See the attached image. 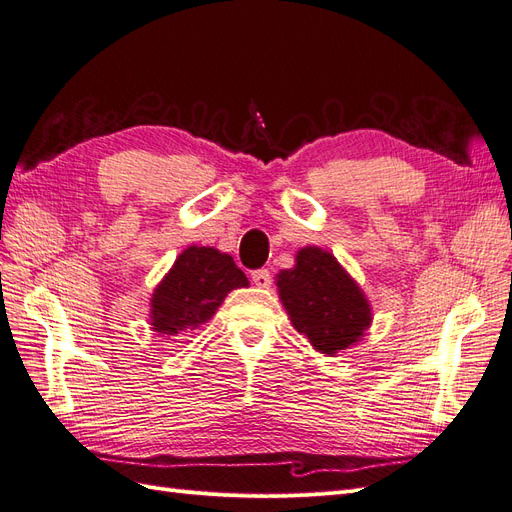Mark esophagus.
Returning <instances> with one entry per match:
<instances>
[{
  "mask_svg": "<svg viewBox=\"0 0 512 512\" xmlns=\"http://www.w3.org/2000/svg\"><path fill=\"white\" fill-rule=\"evenodd\" d=\"M252 282L258 286V288H269L271 286V273L267 269H258L252 273Z\"/></svg>",
  "mask_w": 512,
  "mask_h": 512,
  "instance_id": "obj_1",
  "label": "esophagus"
}]
</instances>
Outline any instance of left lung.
<instances>
[{"label": "left lung", "mask_w": 512, "mask_h": 512, "mask_svg": "<svg viewBox=\"0 0 512 512\" xmlns=\"http://www.w3.org/2000/svg\"><path fill=\"white\" fill-rule=\"evenodd\" d=\"M275 286L292 327L324 356L359 344L374 320L363 288L322 247H301L294 267L275 275Z\"/></svg>", "instance_id": "left-lung-1"}]
</instances>
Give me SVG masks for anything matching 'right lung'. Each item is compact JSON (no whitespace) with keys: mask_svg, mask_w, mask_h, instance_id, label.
Here are the masks:
<instances>
[{"mask_svg":"<svg viewBox=\"0 0 512 512\" xmlns=\"http://www.w3.org/2000/svg\"><path fill=\"white\" fill-rule=\"evenodd\" d=\"M247 286L250 282L230 254L205 245L185 247L162 282L153 288L151 331L166 337L194 331L213 318L230 290Z\"/></svg>","mask_w":512,"mask_h":512,"instance_id":"obj_1","label":"right lung"}]
</instances>
